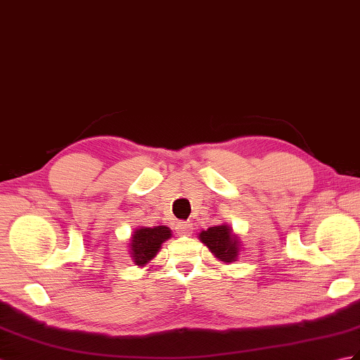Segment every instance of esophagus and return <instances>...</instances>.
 I'll return each instance as SVG.
<instances>
[{
  "instance_id": "obj_1",
  "label": "esophagus",
  "mask_w": 360,
  "mask_h": 360,
  "mask_svg": "<svg viewBox=\"0 0 360 360\" xmlns=\"http://www.w3.org/2000/svg\"><path fill=\"white\" fill-rule=\"evenodd\" d=\"M176 231L179 233L181 236H190L191 233H193V225L188 224V222H179L176 225Z\"/></svg>"
}]
</instances>
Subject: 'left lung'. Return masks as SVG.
I'll return each instance as SVG.
<instances>
[{
    "mask_svg": "<svg viewBox=\"0 0 360 360\" xmlns=\"http://www.w3.org/2000/svg\"><path fill=\"white\" fill-rule=\"evenodd\" d=\"M199 239L224 262H233L238 257V239L231 235L227 225H216L199 233Z\"/></svg>",
    "mask_w": 360,
    "mask_h": 360,
    "instance_id": "8db88e82",
    "label": "left lung"
}]
</instances>
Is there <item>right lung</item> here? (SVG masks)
Listing matches in <instances>:
<instances>
[{
    "mask_svg": "<svg viewBox=\"0 0 360 360\" xmlns=\"http://www.w3.org/2000/svg\"><path fill=\"white\" fill-rule=\"evenodd\" d=\"M172 236L170 230L164 227V225H158V227H142L138 229L135 233L131 235V257L135 259L136 265H146L148 261L156 256V253L160 252V248L162 245V242L167 240Z\"/></svg>",
    "mask_w": 360,
    "mask_h": 360,
    "instance_id": "1",
    "label": "right lung"
}]
</instances>
